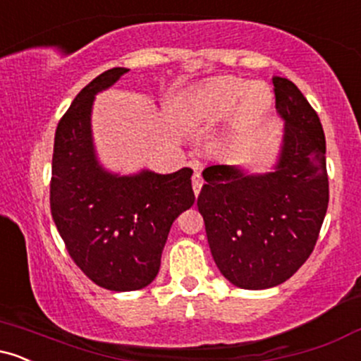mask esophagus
<instances>
[{
	"mask_svg": "<svg viewBox=\"0 0 361 361\" xmlns=\"http://www.w3.org/2000/svg\"><path fill=\"white\" fill-rule=\"evenodd\" d=\"M202 185H204V180H202L200 173H195L193 178H192V186H193V192H195V195H197V197H198V193H200Z\"/></svg>",
	"mask_w": 361,
	"mask_h": 361,
	"instance_id": "obj_1",
	"label": "esophagus"
}]
</instances>
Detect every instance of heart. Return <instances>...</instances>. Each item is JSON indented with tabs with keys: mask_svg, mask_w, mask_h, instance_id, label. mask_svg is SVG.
<instances>
[{
	"mask_svg": "<svg viewBox=\"0 0 361 361\" xmlns=\"http://www.w3.org/2000/svg\"><path fill=\"white\" fill-rule=\"evenodd\" d=\"M271 106V91L267 85L235 76L217 78L202 86L192 98L195 118L217 123L233 115L235 135H246L263 120Z\"/></svg>",
	"mask_w": 361,
	"mask_h": 361,
	"instance_id": "1",
	"label": "heart"
}]
</instances>
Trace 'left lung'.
Here are the masks:
<instances>
[{"instance_id": "obj_1", "label": "left lung", "mask_w": 361, "mask_h": 361, "mask_svg": "<svg viewBox=\"0 0 361 361\" xmlns=\"http://www.w3.org/2000/svg\"><path fill=\"white\" fill-rule=\"evenodd\" d=\"M273 86L285 120L275 171L244 175L235 166H209L197 200L215 264L246 290L276 287L299 270L314 251L329 202L321 120L287 78H273Z\"/></svg>"}]
</instances>
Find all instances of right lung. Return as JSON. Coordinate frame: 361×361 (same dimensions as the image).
<instances>
[{
  "mask_svg": "<svg viewBox=\"0 0 361 361\" xmlns=\"http://www.w3.org/2000/svg\"><path fill=\"white\" fill-rule=\"evenodd\" d=\"M128 71L114 68L82 88L57 123L51 214L69 256L91 281L114 292L147 287L175 219L195 202L192 169L118 176L94 156L91 106Z\"/></svg>",
  "mask_w": 361,
  "mask_h": 361,
  "instance_id": "right-lung-1",
  "label": "right lung"
}]
</instances>
